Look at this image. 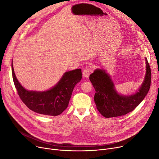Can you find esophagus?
I'll list each match as a JSON object with an SVG mask.
<instances>
[{"label": "esophagus", "instance_id": "esophagus-1", "mask_svg": "<svg viewBox=\"0 0 159 159\" xmlns=\"http://www.w3.org/2000/svg\"><path fill=\"white\" fill-rule=\"evenodd\" d=\"M91 71L92 70L90 68H85L82 71V76L85 78H88L89 76Z\"/></svg>", "mask_w": 159, "mask_h": 159}]
</instances>
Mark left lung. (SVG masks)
Wrapping results in <instances>:
<instances>
[{
  "instance_id": "1",
  "label": "left lung",
  "mask_w": 159,
  "mask_h": 159,
  "mask_svg": "<svg viewBox=\"0 0 159 159\" xmlns=\"http://www.w3.org/2000/svg\"><path fill=\"white\" fill-rule=\"evenodd\" d=\"M146 74L143 85L138 92L130 96L119 95L113 83L104 70H96L90 75L89 80L95 89L94 101L97 109L106 118L122 116L132 111L143 101L151 85L152 73L146 58Z\"/></svg>"
}]
</instances>
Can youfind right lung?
<instances>
[{
  "instance_id": "right-lung-1",
  "label": "right lung",
  "mask_w": 159,
  "mask_h": 159,
  "mask_svg": "<svg viewBox=\"0 0 159 159\" xmlns=\"http://www.w3.org/2000/svg\"><path fill=\"white\" fill-rule=\"evenodd\" d=\"M12 76L17 93L30 110L39 114L57 116L68 106L75 86L82 79L81 69L65 73L58 84L46 91L37 92L25 89L16 79L11 64Z\"/></svg>"
}]
</instances>
